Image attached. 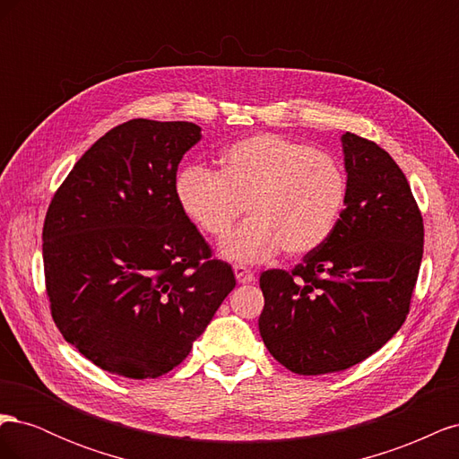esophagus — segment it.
<instances>
[{
  "mask_svg": "<svg viewBox=\"0 0 459 459\" xmlns=\"http://www.w3.org/2000/svg\"><path fill=\"white\" fill-rule=\"evenodd\" d=\"M233 272H235V277H238L239 283H253L255 281V273L245 266H239V264L238 266H233Z\"/></svg>",
  "mask_w": 459,
  "mask_h": 459,
  "instance_id": "obj_1",
  "label": "esophagus"
}]
</instances>
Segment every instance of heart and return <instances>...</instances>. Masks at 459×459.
Instances as JSON below:
<instances>
[{"label": "heart", "mask_w": 459, "mask_h": 459, "mask_svg": "<svg viewBox=\"0 0 459 459\" xmlns=\"http://www.w3.org/2000/svg\"><path fill=\"white\" fill-rule=\"evenodd\" d=\"M176 201L203 235L221 239L247 204L248 220L221 245L239 264L272 260L281 251L300 258L335 233L349 201L342 164L312 145L277 134L231 143L220 172L193 164L178 174Z\"/></svg>", "instance_id": "b5f03b06"}]
</instances>
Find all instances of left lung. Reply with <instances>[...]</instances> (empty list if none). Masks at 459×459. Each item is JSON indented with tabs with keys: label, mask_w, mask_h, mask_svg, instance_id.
I'll return each mask as SVG.
<instances>
[{
	"label": "left lung",
	"mask_w": 459,
	"mask_h": 459,
	"mask_svg": "<svg viewBox=\"0 0 459 459\" xmlns=\"http://www.w3.org/2000/svg\"><path fill=\"white\" fill-rule=\"evenodd\" d=\"M349 201L331 239L290 270L260 275V337L289 371L362 362L406 322L423 258V216L385 149L342 135Z\"/></svg>",
	"instance_id": "1"
}]
</instances>
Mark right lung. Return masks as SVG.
I'll use <instances>...</instances> for the list:
<instances>
[{"label":"right lung","mask_w":459,"mask_h":459,"mask_svg":"<svg viewBox=\"0 0 459 459\" xmlns=\"http://www.w3.org/2000/svg\"><path fill=\"white\" fill-rule=\"evenodd\" d=\"M193 122L134 118L100 137L44 220L51 317L90 362L130 379L179 366L235 287L176 201Z\"/></svg>","instance_id":"1"}]
</instances>
